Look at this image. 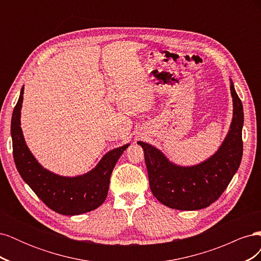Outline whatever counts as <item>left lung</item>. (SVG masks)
<instances>
[{"instance_id": "8db88e82", "label": "left lung", "mask_w": 261, "mask_h": 261, "mask_svg": "<svg viewBox=\"0 0 261 261\" xmlns=\"http://www.w3.org/2000/svg\"><path fill=\"white\" fill-rule=\"evenodd\" d=\"M233 99V118L219 149L207 160L191 167L171 162L152 145L138 141L144 149L150 189L164 206L177 210H199L219 199L234 174L243 155L242 101L230 80Z\"/></svg>"}]
</instances>
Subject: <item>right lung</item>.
Listing matches in <instances>:
<instances>
[{
  "label": "right lung",
  "instance_id": "add662e5",
  "mask_svg": "<svg viewBox=\"0 0 261 261\" xmlns=\"http://www.w3.org/2000/svg\"><path fill=\"white\" fill-rule=\"evenodd\" d=\"M22 100L23 86L13 111L11 135L14 161L25 183L46 206L60 215L77 216L100 207L108 196L110 177L115 164L130 144L107 152L96 167L83 175L55 174L38 162L26 145L20 127Z\"/></svg>",
  "mask_w": 261,
  "mask_h": 261
}]
</instances>
